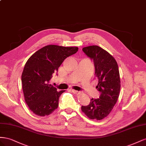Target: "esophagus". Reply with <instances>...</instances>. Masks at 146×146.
<instances>
[{
    "label": "esophagus",
    "instance_id": "esophagus-1",
    "mask_svg": "<svg viewBox=\"0 0 146 146\" xmlns=\"http://www.w3.org/2000/svg\"><path fill=\"white\" fill-rule=\"evenodd\" d=\"M71 91L72 92H73V94H76V95H80V94H81V92L80 91H77V90H73V89H72V90H71Z\"/></svg>",
    "mask_w": 146,
    "mask_h": 146
}]
</instances>
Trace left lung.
<instances>
[{"mask_svg": "<svg viewBox=\"0 0 146 146\" xmlns=\"http://www.w3.org/2000/svg\"><path fill=\"white\" fill-rule=\"evenodd\" d=\"M94 62L95 74L98 79L96 88L101 92L100 98L90 100L81 110L90 119L100 120L105 118L117 101L120 89V74L117 62L106 50L94 45L82 48Z\"/></svg>", "mask_w": 146, "mask_h": 146, "instance_id": "left-lung-1", "label": "left lung"}]
</instances>
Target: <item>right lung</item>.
Listing matches in <instances>:
<instances>
[{
	"label": "right lung",
	"instance_id": "1",
	"mask_svg": "<svg viewBox=\"0 0 146 146\" xmlns=\"http://www.w3.org/2000/svg\"><path fill=\"white\" fill-rule=\"evenodd\" d=\"M78 50V47L47 45L26 62L21 76L22 88L25 102L35 114L48 115L58 108L59 97L65 90L57 92L49 81L66 58Z\"/></svg>",
	"mask_w": 146,
	"mask_h": 146
}]
</instances>
